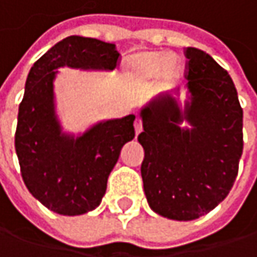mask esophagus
<instances>
[{"mask_svg":"<svg viewBox=\"0 0 257 257\" xmlns=\"http://www.w3.org/2000/svg\"><path fill=\"white\" fill-rule=\"evenodd\" d=\"M134 128H135V134L138 135L141 131H143V119L140 116L135 117V122H134Z\"/></svg>","mask_w":257,"mask_h":257,"instance_id":"1","label":"esophagus"}]
</instances>
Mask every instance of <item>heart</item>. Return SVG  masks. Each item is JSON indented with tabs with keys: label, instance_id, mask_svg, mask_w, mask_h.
Here are the masks:
<instances>
[{
	"label": "heart",
	"instance_id": "obj_1",
	"mask_svg": "<svg viewBox=\"0 0 257 257\" xmlns=\"http://www.w3.org/2000/svg\"><path fill=\"white\" fill-rule=\"evenodd\" d=\"M179 62L167 52H143L135 55L129 61V72L134 78L148 81L156 77H161L172 81L179 74Z\"/></svg>",
	"mask_w": 257,
	"mask_h": 257
}]
</instances>
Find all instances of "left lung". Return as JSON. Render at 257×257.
Returning a JSON list of instances; mask_svg holds the SVG:
<instances>
[{
	"label": "left lung",
	"mask_w": 257,
	"mask_h": 257,
	"mask_svg": "<svg viewBox=\"0 0 257 257\" xmlns=\"http://www.w3.org/2000/svg\"><path fill=\"white\" fill-rule=\"evenodd\" d=\"M190 100L182 113L172 96L141 110L144 192L160 215L190 221L230 193L243 153V109L228 72L204 51L186 48ZM188 120L190 130L178 123Z\"/></svg>",
	"instance_id": "8db88e82"
}]
</instances>
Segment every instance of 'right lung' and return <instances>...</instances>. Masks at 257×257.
Returning a JSON list of instances; mask_svg holds the SVG:
<instances>
[{
	"instance_id": "right-lung-1",
	"label": "right lung",
	"mask_w": 257,
	"mask_h": 257,
	"mask_svg": "<svg viewBox=\"0 0 257 257\" xmlns=\"http://www.w3.org/2000/svg\"><path fill=\"white\" fill-rule=\"evenodd\" d=\"M117 64L113 43L69 36L40 56L27 75L16 153L29 192L56 214L81 215L100 205L122 147L135 137V116L100 122L77 138L62 134L53 104L55 69H114Z\"/></svg>"
}]
</instances>
